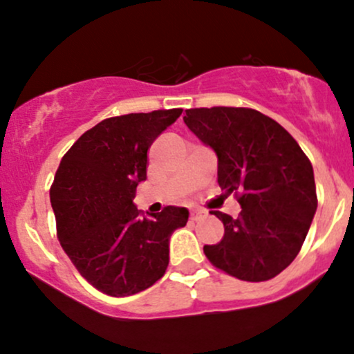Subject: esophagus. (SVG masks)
I'll return each instance as SVG.
<instances>
[{"label":"esophagus","instance_id":"1","mask_svg":"<svg viewBox=\"0 0 354 354\" xmlns=\"http://www.w3.org/2000/svg\"><path fill=\"white\" fill-rule=\"evenodd\" d=\"M203 212L202 210H192V214H189V221H198V218H202Z\"/></svg>","mask_w":354,"mask_h":354}]
</instances>
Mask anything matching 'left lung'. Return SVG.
Instances as JSON below:
<instances>
[{"mask_svg": "<svg viewBox=\"0 0 354 354\" xmlns=\"http://www.w3.org/2000/svg\"><path fill=\"white\" fill-rule=\"evenodd\" d=\"M188 129L218 158V187L234 193L237 218L212 212L224 237L203 252L218 270L244 281L280 274L300 252L317 210L314 169L297 140L252 109H189Z\"/></svg>", "mask_w": 354, "mask_h": 354, "instance_id": "1", "label": "left lung"}]
</instances>
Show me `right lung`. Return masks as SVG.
I'll return each instance as SVG.
<instances>
[{"instance_id": "obj_1", "label": "right lung", "mask_w": 354, "mask_h": 354, "mask_svg": "<svg viewBox=\"0 0 354 354\" xmlns=\"http://www.w3.org/2000/svg\"><path fill=\"white\" fill-rule=\"evenodd\" d=\"M181 109L105 118L61 159L50 187L57 237L81 277L110 297L149 288L166 273L169 237L188 222L183 207L144 215L133 205L147 178V151Z\"/></svg>"}]
</instances>
